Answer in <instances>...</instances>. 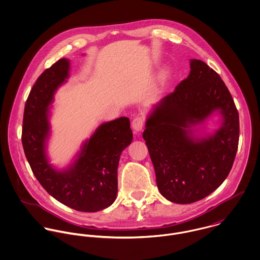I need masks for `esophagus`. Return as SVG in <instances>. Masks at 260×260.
<instances>
[{
	"label": "esophagus",
	"mask_w": 260,
	"mask_h": 260,
	"mask_svg": "<svg viewBox=\"0 0 260 260\" xmlns=\"http://www.w3.org/2000/svg\"><path fill=\"white\" fill-rule=\"evenodd\" d=\"M144 117L142 116H137L135 118H134V120H133V122H132V125H133V128H134V131L135 132H141L142 129H143V127H144Z\"/></svg>",
	"instance_id": "esophagus-1"
}]
</instances>
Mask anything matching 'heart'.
I'll return each instance as SVG.
<instances>
[{
    "instance_id": "b5f03b06",
    "label": "heart",
    "mask_w": 260,
    "mask_h": 260,
    "mask_svg": "<svg viewBox=\"0 0 260 260\" xmlns=\"http://www.w3.org/2000/svg\"><path fill=\"white\" fill-rule=\"evenodd\" d=\"M170 75H171V71H170V69L166 68V69H164V71L160 73L159 80H160L161 82H164V81H166V80L170 77Z\"/></svg>"
}]
</instances>
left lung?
Returning a JSON list of instances; mask_svg holds the SVG:
<instances>
[{"mask_svg": "<svg viewBox=\"0 0 260 260\" xmlns=\"http://www.w3.org/2000/svg\"><path fill=\"white\" fill-rule=\"evenodd\" d=\"M223 116L221 127L202 139L191 126L213 111ZM159 192L170 202L192 203L214 191L231 172L239 141V116L219 75L200 59L190 73L149 115L143 134Z\"/></svg>", "mask_w": 260, "mask_h": 260, "instance_id": "8db88e82", "label": "left lung"}]
</instances>
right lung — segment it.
I'll list each match as a JSON object with an SVG mask.
<instances>
[{
  "mask_svg": "<svg viewBox=\"0 0 260 260\" xmlns=\"http://www.w3.org/2000/svg\"><path fill=\"white\" fill-rule=\"evenodd\" d=\"M69 70L70 60L60 58L36 81L25 105L22 144L31 172L48 193L73 209L94 212L116 201L119 156L132 143L133 133L125 116L105 122L69 169L58 172L52 168L46 154L49 106L57 88L69 78Z\"/></svg>",
  "mask_w": 260,
  "mask_h": 260,
  "instance_id": "1",
  "label": "right lung"
}]
</instances>
